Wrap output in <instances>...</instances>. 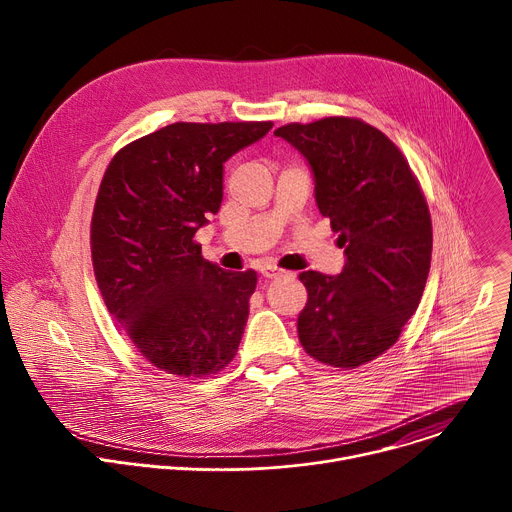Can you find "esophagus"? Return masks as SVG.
I'll return each mask as SVG.
<instances>
[{"mask_svg": "<svg viewBox=\"0 0 512 512\" xmlns=\"http://www.w3.org/2000/svg\"><path fill=\"white\" fill-rule=\"evenodd\" d=\"M261 273H263V277H267V279H277V277H281V275H283V271H281V269H277V267H273V265H265V267H261Z\"/></svg>", "mask_w": 512, "mask_h": 512, "instance_id": "1", "label": "esophagus"}]
</instances>
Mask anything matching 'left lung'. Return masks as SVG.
Masks as SVG:
<instances>
[{
  "mask_svg": "<svg viewBox=\"0 0 512 512\" xmlns=\"http://www.w3.org/2000/svg\"><path fill=\"white\" fill-rule=\"evenodd\" d=\"M273 133L306 158L346 257L338 275L300 273V342L330 367L356 369L389 350L419 306L433 241L427 202L397 145L369 123L326 117Z\"/></svg>",
  "mask_w": 512,
  "mask_h": 512,
  "instance_id": "obj_1",
  "label": "left lung"
}]
</instances>
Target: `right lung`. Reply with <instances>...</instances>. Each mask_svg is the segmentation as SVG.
Returning a JSON list of instances; mask_svg holds the SVG:
<instances>
[{"label": "right lung", "instance_id": "add662e5", "mask_svg": "<svg viewBox=\"0 0 512 512\" xmlns=\"http://www.w3.org/2000/svg\"><path fill=\"white\" fill-rule=\"evenodd\" d=\"M271 121L172 123L115 154L93 210L91 253L109 314L154 367L214 375L235 358L255 271L202 257L194 233L223 202V164Z\"/></svg>", "mask_w": 512, "mask_h": 512}]
</instances>
